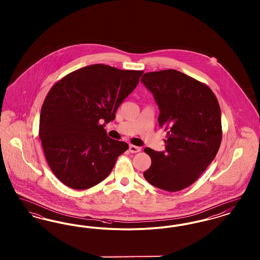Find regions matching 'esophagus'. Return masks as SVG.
Masks as SVG:
<instances>
[{"instance_id":"obj_1","label":"esophagus","mask_w":260,"mask_h":260,"mask_svg":"<svg viewBox=\"0 0 260 260\" xmlns=\"http://www.w3.org/2000/svg\"><path fill=\"white\" fill-rule=\"evenodd\" d=\"M140 151H141L140 147L136 146V145H129V152H132V153H137V152H140Z\"/></svg>"}]
</instances>
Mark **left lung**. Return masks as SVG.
Instances as JSON below:
<instances>
[{
  "label": "left lung",
  "mask_w": 260,
  "mask_h": 260,
  "mask_svg": "<svg viewBox=\"0 0 260 260\" xmlns=\"http://www.w3.org/2000/svg\"><path fill=\"white\" fill-rule=\"evenodd\" d=\"M141 82L160 108L159 125L168 131L166 152L144 149L152 162L143 175L161 190L180 191L198 179L220 147L218 100L206 84L173 69L145 73Z\"/></svg>",
  "instance_id": "obj_1"
}]
</instances>
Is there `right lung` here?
Masks as SVG:
<instances>
[{
  "mask_svg": "<svg viewBox=\"0 0 260 260\" xmlns=\"http://www.w3.org/2000/svg\"><path fill=\"white\" fill-rule=\"evenodd\" d=\"M143 71L93 64L73 71L49 91L43 103L39 136L51 172L70 188L96 185L128 149L107 136L108 124Z\"/></svg>",
  "mask_w": 260,
  "mask_h": 260,
  "instance_id": "right-lung-1",
  "label": "right lung"
}]
</instances>
